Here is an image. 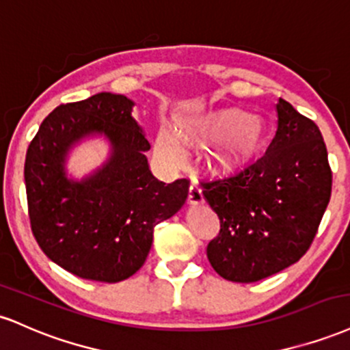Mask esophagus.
<instances>
[{"mask_svg": "<svg viewBox=\"0 0 350 350\" xmlns=\"http://www.w3.org/2000/svg\"><path fill=\"white\" fill-rule=\"evenodd\" d=\"M188 203L190 204L203 203V191H201L200 185L196 182H191L190 185V190H188Z\"/></svg>", "mask_w": 350, "mask_h": 350, "instance_id": "esophagus-1", "label": "esophagus"}]
</instances>
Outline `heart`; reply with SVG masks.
<instances>
[{"label":"heart","instance_id":"b5f03b06","mask_svg":"<svg viewBox=\"0 0 350 350\" xmlns=\"http://www.w3.org/2000/svg\"><path fill=\"white\" fill-rule=\"evenodd\" d=\"M216 141L208 155V168L216 175H231L256 162L267 141L265 121L257 114L228 108L183 119L176 133L162 127L155 141V154L167 165L180 167L187 160V147Z\"/></svg>","mask_w":350,"mask_h":350}]
</instances>
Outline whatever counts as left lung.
<instances>
[{"instance_id": "left-lung-1", "label": "left lung", "mask_w": 350, "mask_h": 350, "mask_svg": "<svg viewBox=\"0 0 350 350\" xmlns=\"http://www.w3.org/2000/svg\"><path fill=\"white\" fill-rule=\"evenodd\" d=\"M277 116V134L260 159L201 183L221 221L208 260L229 282H258L298 262L329 203L332 172L319 127L282 98Z\"/></svg>"}]
</instances>
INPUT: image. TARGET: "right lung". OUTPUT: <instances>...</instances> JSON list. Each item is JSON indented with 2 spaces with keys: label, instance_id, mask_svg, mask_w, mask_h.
Instances as JSON below:
<instances>
[{
  "label": "right lung",
  "instance_id": "add662e5",
  "mask_svg": "<svg viewBox=\"0 0 350 350\" xmlns=\"http://www.w3.org/2000/svg\"><path fill=\"white\" fill-rule=\"evenodd\" d=\"M124 94L98 93L57 106L29 144V219L42 252L85 280L116 283L144 265L154 228L183 206L190 182L152 175L150 144ZM110 141V159L80 183L64 172L71 147L90 135Z\"/></svg>",
  "mask_w": 350,
  "mask_h": 350
}]
</instances>
